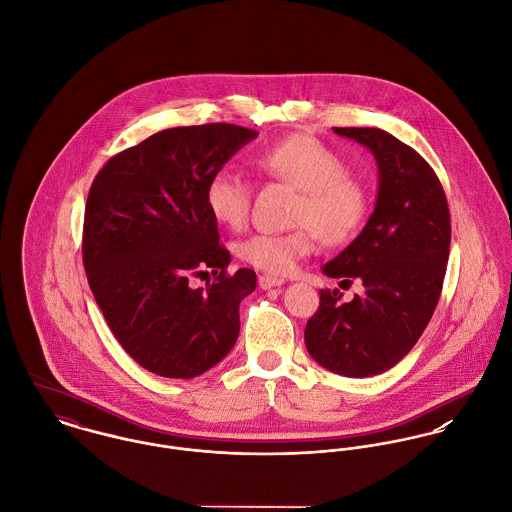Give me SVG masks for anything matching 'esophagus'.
<instances>
[{
    "label": "esophagus",
    "instance_id": "34e87169",
    "mask_svg": "<svg viewBox=\"0 0 512 512\" xmlns=\"http://www.w3.org/2000/svg\"><path fill=\"white\" fill-rule=\"evenodd\" d=\"M284 284V279H277V277H273V275H261L259 277V286L261 288H273V286H281Z\"/></svg>",
    "mask_w": 512,
    "mask_h": 512
}]
</instances>
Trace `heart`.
Returning <instances> with one entry per match:
<instances>
[{
  "mask_svg": "<svg viewBox=\"0 0 512 512\" xmlns=\"http://www.w3.org/2000/svg\"><path fill=\"white\" fill-rule=\"evenodd\" d=\"M255 163L269 176L302 192L294 216L302 226L286 233H253L243 239L237 253L251 267L288 275L316 249L318 237L343 243L363 226L369 212L365 188L345 174L340 155L318 139L292 135L259 153ZM206 206L218 224L241 229L249 220L251 186L241 172L220 169L206 184Z\"/></svg>",
  "mask_w": 512,
  "mask_h": 512,
  "instance_id": "obj_1",
  "label": "heart"
}]
</instances>
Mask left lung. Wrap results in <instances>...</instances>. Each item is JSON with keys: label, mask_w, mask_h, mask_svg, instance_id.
I'll return each mask as SVG.
<instances>
[{"label": "left lung", "mask_w": 512, "mask_h": 512, "mask_svg": "<svg viewBox=\"0 0 512 512\" xmlns=\"http://www.w3.org/2000/svg\"><path fill=\"white\" fill-rule=\"evenodd\" d=\"M367 147L379 169L375 210L361 233L322 267L332 279H359L365 292L343 302L320 290L304 343L314 361L343 377L395 367L426 330L450 257V210L432 167L377 127H334Z\"/></svg>", "instance_id": "8db88e82"}]
</instances>
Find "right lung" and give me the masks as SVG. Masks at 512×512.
I'll return each instance as SVG.
<instances>
[{
    "instance_id": "right-lung-1",
    "label": "right lung",
    "mask_w": 512,
    "mask_h": 512,
    "mask_svg": "<svg viewBox=\"0 0 512 512\" xmlns=\"http://www.w3.org/2000/svg\"><path fill=\"white\" fill-rule=\"evenodd\" d=\"M259 133L231 123L159 131L112 157L92 182L82 259L92 294L121 347L147 371L192 379L239 336V304L255 271L228 275V249L206 206V184ZM210 268L214 284L190 276Z\"/></svg>"
}]
</instances>
